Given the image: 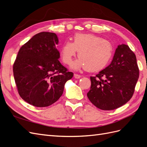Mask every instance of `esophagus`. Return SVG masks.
Segmentation results:
<instances>
[{
    "mask_svg": "<svg viewBox=\"0 0 147 147\" xmlns=\"http://www.w3.org/2000/svg\"><path fill=\"white\" fill-rule=\"evenodd\" d=\"M74 77H75V78H77V79L80 78L81 77V75H78V74H74Z\"/></svg>",
    "mask_w": 147,
    "mask_h": 147,
    "instance_id": "obj_1",
    "label": "esophagus"
}]
</instances>
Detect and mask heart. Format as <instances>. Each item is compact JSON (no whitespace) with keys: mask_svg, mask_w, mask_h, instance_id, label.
Segmentation results:
<instances>
[{"mask_svg":"<svg viewBox=\"0 0 147 147\" xmlns=\"http://www.w3.org/2000/svg\"><path fill=\"white\" fill-rule=\"evenodd\" d=\"M72 42H65L60 50L63 63L70 64L78 51L79 59L72 67H84L91 72H98L104 69L113 55V46L110 42L92 34L77 33Z\"/></svg>","mask_w":147,"mask_h":147,"instance_id":"obj_1","label":"heart"}]
</instances>
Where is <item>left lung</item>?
<instances>
[{"label": "left lung", "instance_id": "left-lung-1", "mask_svg": "<svg viewBox=\"0 0 147 147\" xmlns=\"http://www.w3.org/2000/svg\"><path fill=\"white\" fill-rule=\"evenodd\" d=\"M139 77L135 54L128 45L121 44L115 50L110 64L95 77H91L88 99L96 107L112 110L131 99Z\"/></svg>", "mask_w": 147, "mask_h": 147}]
</instances>
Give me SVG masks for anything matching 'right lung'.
<instances>
[{"mask_svg":"<svg viewBox=\"0 0 147 147\" xmlns=\"http://www.w3.org/2000/svg\"><path fill=\"white\" fill-rule=\"evenodd\" d=\"M56 34H37L21 47L13 64V75L21 97L29 104L45 107L62 96L74 74L61 64Z\"/></svg>","mask_w":147,"mask_h":147,"instance_id":"add662e5","label":"right lung"}]
</instances>
